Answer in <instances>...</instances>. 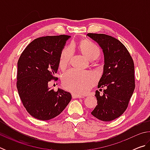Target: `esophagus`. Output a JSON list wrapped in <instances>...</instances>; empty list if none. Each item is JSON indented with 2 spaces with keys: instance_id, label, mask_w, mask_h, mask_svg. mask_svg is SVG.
Returning a JSON list of instances; mask_svg holds the SVG:
<instances>
[{
  "instance_id": "34e87169",
  "label": "esophagus",
  "mask_w": 150,
  "mask_h": 150,
  "mask_svg": "<svg viewBox=\"0 0 150 150\" xmlns=\"http://www.w3.org/2000/svg\"><path fill=\"white\" fill-rule=\"evenodd\" d=\"M72 97L73 98H83L84 96L77 95V94H72Z\"/></svg>"
}]
</instances>
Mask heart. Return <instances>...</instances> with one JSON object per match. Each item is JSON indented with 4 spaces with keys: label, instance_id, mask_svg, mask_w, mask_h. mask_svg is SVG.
<instances>
[{
    "label": "heart",
    "instance_id": "b5f03b06",
    "mask_svg": "<svg viewBox=\"0 0 150 150\" xmlns=\"http://www.w3.org/2000/svg\"><path fill=\"white\" fill-rule=\"evenodd\" d=\"M80 49L83 55L88 59L93 61L99 56L100 51L98 47L93 42L84 40L81 43ZM73 54L72 46L65 47L61 54L59 65L65 67L67 65ZM96 82V77L93 73L79 71L70 69L63 76V84L67 89L73 93L83 94L87 93Z\"/></svg>",
    "mask_w": 150,
    "mask_h": 150
}]
</instances>
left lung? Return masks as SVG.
I'll return each instance as SVG.
<instances>
[{
	"label": "left lung",
	"mask_w": 150,
	"mask_h": 150,
	"mask_svg": "<svg viewBox=\"0 0 150 150\" xmlns=\"http://www.w3.org/2000/svg\"><path fill=\"white\" fill-rule=\"evenodd\" d=\"M87 35L103 50L105 63L98 88L105 89L102 96L96 91L97 105L91 115L100 120L112 121L126 110L135 88L133 59L122 43L115 38L92 33Z\"/></svg>",
	"instance_id": "8db88e82"
}]
</instances>
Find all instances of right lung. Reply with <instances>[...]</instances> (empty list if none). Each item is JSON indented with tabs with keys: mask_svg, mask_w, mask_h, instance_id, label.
<instances>
[{
	"mask_svg": "<svg viewBox=\"0 0 150 150\" xmlns=\"http://www.w3.org/2000/svg\"><path fill=\"white\" fill-rule=\"evenodd\" d=\"M69 35L44 36L35 39L26 47L18 62L17 89L25 108L40 120L55 118L71 100V95L61 88L48 87L56 79L61 54Z\"/></svg>",
	"mask_w": 150,
	"mask_h": 150,
	"instance_id": "right-lung-1",
	"label": "right lung"
}]
</instances>
